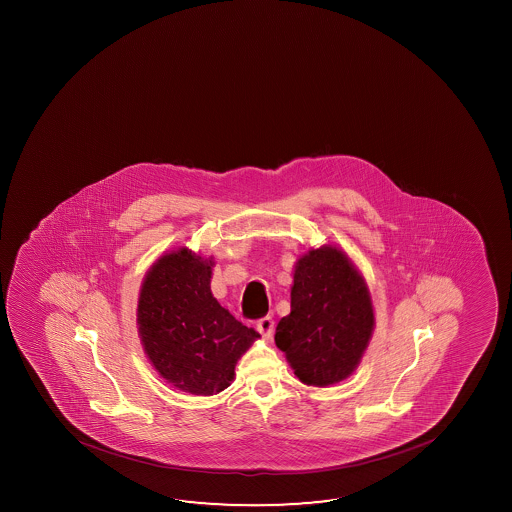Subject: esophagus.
Segmentation results:
<instances>
[{
  "label": "esophagus",
  "mask_w": 512,
  "mask_h": 512,
  "mask_svg": "<svg viewBox=\"0 0 512 512\" xmlns=\"http://www.w3.org/2000/svg\"><path fill=\"white\" fill-rule=\"evenodd\" d=\"M273 327H275V323H273L271 318H262L257 321V330H259L260 336L264 337V339H271L273 337Z\"/></svg>",
  "instance_id": "34e87169"
}]
</instances>
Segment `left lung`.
<instances>
[{
  "instance_id": "8db88e82",
  "label": "left lung",
  "mask_w": 512,
  "mask_h": 512,
  "mask_svg": "<svg viewBox=\"0 0 512 512\" xmlns=\"http://www.w3.org/2000/svg\"><path fill=\"white\" fill-rule=\"evenodd\" d=\"M375 330L368 284L336 244L310 248L294 262L291 312L275 343L303 384L334 386L359 368Z\"/></svg>"
}]
</instances>
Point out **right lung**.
Wrapping results in <instances>:
<instances>
[{
	"mask_svg": "<svg viewBox=\"0 0 512 512\" xmlns=\"http://www.w3.org/2000/svg\"><path fill=\"white\" fill-rule=\"evenodd\" d=\"M214 257L187 246L160 255L144 275L137 332L151 366L168 384L196 396L225 391L235 364L259 339L210 291Z\"/></svg>",
	"mask_w": 512,
	"mask_h": 512,
	"instance_id": "right-lung-1",
	"label": "right lung"
}]
</instances>
